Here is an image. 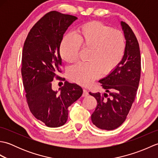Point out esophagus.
Segmentation results:
<instances>
[{"mask_svg":"<svg viewBox=\"0 0 158 158\" xmlns=\"http://www.w3.org/2000/svg\"><path fill=\"white\" fill-rule=\"evenodd\" d=\"M88 95V92L87 91V90L85 89H83V94H82V96H86Z\"/></svg>","mask_w":158,"mask_h":158,"instance_id":"34e87169","label":"esophagus"}]
</instances>
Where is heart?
<instances>
[{
  "instance_id": "heart-1",
  "label": "heart",
  "mask_w": 158,
  "mask_h": 158,
  "mask_svg": "<svg viewBox=\"0 0 158 158\" xmlns=\"http://www.w3.org/2000/svg\"><path fill=\"white\" fill-rule=\"evenodd\" d=\"M81 48L88 49V61L72 66L68 76L73 82L88 85L100 75H109L118 66L125 52V37L118 30L101 22H90L80 26L75 36L64 37L60 54L66 62H75L79 58Z\"/></svg>"
}]
</instances>
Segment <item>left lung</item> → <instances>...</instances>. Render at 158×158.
<instances>
[{"instance_id":"8db88e82","label":"left lung","mask_w":158,"mask_h":158,"mask_svg":"<svg viewBox=\"0 0 158 158\" xmlns=\"http://www.w3.org/2000/svg\"><path fill=\"white\" fill-rule=\"evenodd\" d=\"M121 24L126 40L123 57L108 76L99 81L109 94L89 93L97 101L92 122L102 130L116 129L124 122L135 101L140 81L141 64L139 42L126 22H122Z\"/></svg>"}]
</instances>
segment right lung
<instances>
[{
  "label": "right lung",
  "mask_w": 158,
  "mask_h": 158,
  "mask_svg": "<svg viewBox=\"0 0 158 158\" xmlns=\"http://www.w3.org/2000/svg\"><path fill=\"white\" fill-rule=\"evenodd\" d=\"M77 19L56 11L46 13L33 26L23 47L21 70L26 101L32 115L50 127L66 122L68 108L83 94L81 87L68 81L59 92L52 88L54 78L64 80L57 75L62 73L60 47Z\"/></svg>",
  "instance_id": "add662e5"
}]
</instances>
